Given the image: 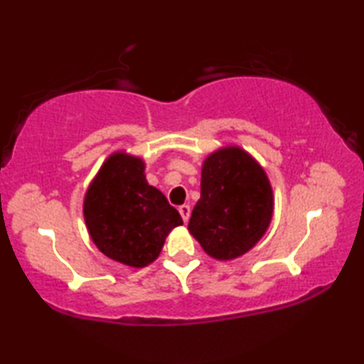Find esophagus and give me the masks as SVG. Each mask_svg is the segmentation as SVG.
Here are the masks:
<instances>
[{"label": "esophagus", "mask_w": 364, "mask_h": 364, "mask_svg": "<svg viewBox=\"0 0 364 364\" xmlns=\"http://www.w3.org/2000/svg\"><path fill=\"white\" fill-rule=\"evenodd\" d=\"M178 210H180V215H181L183 221H184V223H186V221L191 217V207L189 205H181L180 208H178Z\"/></svg>", "instance_id": "obj_1"}]
</instances>
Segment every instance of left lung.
<instances>
[{"mask_svg": "<svg viewBox=\"0 0 364 364\" xmlns=\"http://www.w3.org/2000/svg\"><path fill=\"white\" fill-rule=\"evenodd\" d=\"M271 217V184L247 152L231 146L205 159L200 199L188 228L208 255L217 260L241 257L260 241Z\"/></svg>", "mask_w": 364, "mask_h": 364, "instance_id": "left-lung-1", "label": "left lung"}]
</instances>
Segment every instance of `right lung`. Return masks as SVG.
Wrapping results in <instances>:
<instances>
[{"mask_svg": "<svg viewBox=\"0 0 364 364\" xmlns=\"http://www.w3.org/2000/svg\"><path fill=\"white\" fill-rule=\"evenodd\" d=\"M83 215L96 247L133 268L156 260L168 232L183 225L167 197L146 181L143 160L125 152L104 162L86 191Z\"/></svg>", "mask_w": 364, "mask_h": 364, "instance_id": "1", "label": "right lung"}]
</instances>
